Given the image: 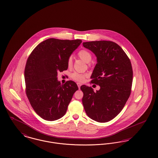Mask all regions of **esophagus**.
I'll use <instances>...</instances> for the list:
<instances>
[{
    "instance_id": "1",
    "label": "esophagus",
    "mask_w": 158,
    "mask_h": 158,
    "mask_svg": "<svg viewBox=\"0 0 158 158\" xmlns=\"http://www.w3.org/2000/svg\"><path fill=\"white\" fill-rule=\"evenodd\" d=\"M77 86H78L79 89H80V88H81V86L82 85V84H81V83H77Z\"/></svg>"
}]
</instances>
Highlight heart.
<instances>
[{
    "label": "heart",
    "mask_w": 158,
    "mask_h": 158,
    "mask_svg": "<svg viewBox=\"0 0 158 158\" xmlns=\"http://www.w3.org/2000/svg\"><path fill=\"white\" fill-rule=\"evenodd\" d=\"M79 57L84 61L85 63H89L92 60L93 56L90 52L86 49H82L78 52ZM67 65L69 67H71L72 65V59L70 57L67 60ZM87 74L84 73H79L77 72H74L71 74V77L76 81L78 82H83L85 78L86 77Z\"/></svg>",
    "instance_id": "obj_1"
}]
</instances>
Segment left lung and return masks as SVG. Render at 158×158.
Listing matches in <instances>:
<instances>
[{"instance_id":"1","label":"left lung","mask_w":158,"mask_h":158,"mask_svg":"<svg viewBox=\"0 0 158 158\" xmlns=\"http://www.w3.org/2000/svg\"><path fill=\"white\" fill-rule=\"evenodd\" d=\"M83 46L97 57L91 82L100 87L94 92L90 86H81L84 109L94 121L107 122L121 112L130 97L133 77L131 63L121 47L113 42H87Z\"/></svg>"}]
</instances>
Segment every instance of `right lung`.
<instances>
[{
  "instance_id": "add662e5",
  "label": "right lung",
  "mask_w": 158,
  "mask_h": 158,
  "mask_svg": "<svg viewBox=\"0 0 158 158\" xmlns=\"http://www.w3.org/2000/svg\"><path fill=\"white\" fill-rule=\"evenodd\" d=\"M81 43L80 39L50 38L40 43L28 56L24 70L26 95L34 110L45 120L62 118L78 89L72 81L61 85L57 75L68 69V59Z\"/></svg>"
}]
</instances>
